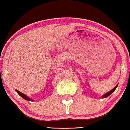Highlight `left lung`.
<instances>
[{"label": "left lung", "mask_w": 130, "mask_h": 130, "mask_svg": "<svg viewBox=\"0 0 130 130\" xmlns=\"http://www.w3.org/2000/svg\"><path fill=\"white\" fill-rule=\"evenodd\" d=\"M118 85H116V87H114V88H113V89H112V90H110V92H107V93H106V94H104V95H103V96H102V98H106V97H108V96H109V95H110V94H111V93H113V92H114V91H115L116 88H117V87H118Z\"/></svg>", "instance_id": "8db88e82"}]
</instances>
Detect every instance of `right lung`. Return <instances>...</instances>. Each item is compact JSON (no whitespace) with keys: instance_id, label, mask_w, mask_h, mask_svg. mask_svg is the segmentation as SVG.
<instances>
[{"instance_id":"right-lung-1","label":"right lung","mask_w":130,"mask_h":130,"mask_svg":"<svg viewBox=\"0 0 130 130\" xmlns=\"http://www.w3.org/2000/svg\"><path fill=\"white\" fill-rule=\"evenodd\" d=\"M16 92H17V93H18V94L20 95L21 96V97H23V98L24 99L26 100V101H32V100L30 99H29V97H28L26 95H24V94L22 93L21 92H20V91H18V90H16Z\"/></svg>"}]
</instances>
